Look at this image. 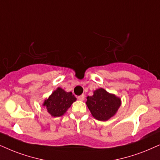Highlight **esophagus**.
Returning a JSON list of instances; mask_svg holds the SVG:
<instances>
[{"label":"esophagus","instance_id":"34e87169","mask_svg":"<svg viewBox=\"0 0 160 160\" xmlns=\"http://www.w3.org/2000/svg\"><path fill=\"white\" fill-rule=\"evenodd\" d=\"M84 98H85L84 94H82V95H80V96H78V99L79 100H80V101L84 100Z\"/></svg>","mask_w":160,"mask_h":160}]
</instances>
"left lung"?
<instances>
[{
    "label": "left lung",
    "instance_id": "8db88e82",
    "mask_svg": "<svg viewBox=\"0 0 160 160\" xmlns=\"http://www.w3.org/2000/svg\"><path fill=\"white\" fill-rule=\"evenodd\" d=\"M86 105L96 120L106 121L114 116L121 106V99L104 88H98L92 96L87 97Z\"/></svg>",
    "mask_w": 160,
    "mask_h": 160
}]
</instances>
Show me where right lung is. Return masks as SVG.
<instances>
[{
  "label": "right lung",
  "mask_w": 160,
  "mask_h": 160,
  "mask_svg": "<svg viewBox=\"0 0 160 160\" xmlns=\"http://www.w3.org/2000/svg\"><path fill=\"white\" fill-rule=\"evenodd\" d=\"M77 98L72 92H66L58 87L52 94L44 101L43 106L52 117H60L66 112Z\"/></svg>",
  "instance_id": "1"
}]
</instances>
